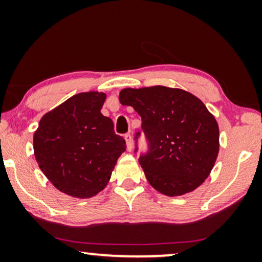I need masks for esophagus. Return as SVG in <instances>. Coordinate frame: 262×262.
Instances as JSON below:
<instances>
[{
	"label": "esophagus",
	"mask_w": 262,
	"mask_h": 262,
	"mask_svg": "<svg viewBox=\"0 0 262 262\" xmlns=\"http://www.w3.org/2000/svg\"><path fill=\"white\" fill-rule=\"evenodd\" d=\"M125 142H126V149L128 150V151H131L132 150V138H131L130 134L125 135Z\"/></svg>",
	"instance_id": "esophagus-1"
}]
</instances>
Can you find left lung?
Here are the masks:
<instances>
[{"mask_svg": "<svg viewBox=\"0 0 262 262\" xmlns=\"http://www.w3.org/2000/svg\"><path fill=\"white\" fill-rule=\"evenodd\" d=\"M119 100L142 118L149 151L139 157V163L149 184L168 196L198 188L220 151L217 120L202 100L164 85L124 88Z\"/></svg>", "mask_w": 262, "mask_h": 262, "instance_id": "left-lung-1", "label": "left lung"}]
</instances>
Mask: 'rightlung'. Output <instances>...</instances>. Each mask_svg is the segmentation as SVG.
Returning <instances> with one entry per match:
<instances>
[{"mask_svg":"<svg viewBox=\"0 0 262 262\" xmlns=\"http://www.w3.org/2000/svg\"><path fill=\"white\" fill-rule=\"evenodd\" d=\"M102 92L71 96L41 117L33 136L38 166L55 187L74 198H92L108 184L124 138L102 116Z\"/></svg>","mask_w":262,"mask_h":262,"instance_id":"add662e5","label":"right lung"}]
</instances>
